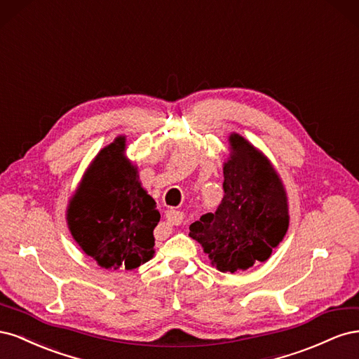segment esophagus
<instances>
[{"mask_svg": "<svg viewBox=\"0 0 359 359\" xmlns=\"http://www.w3.org/2000/svg\"><path fill=\"white\" fill-rule=\"evenodd\" d=\"M166 219L169 223L180 226L184 223V214L177 210H169V211H166Z\"/></svg>", "mask_w": 359, "mask_h": 359, "instance_id": "obj_1", "label": "esophagus"}]
</instances>
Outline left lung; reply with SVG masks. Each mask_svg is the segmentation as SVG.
<instances>
[{
	"label": "left lung",
	"instance_id": "8db88e82",
	"mask_svg": "<svg viewBox=\"0 0 359 359\" xmlns=\"http://www.w3.org/2000/svg\"><path fill=\"white\" fill-rule=\"evenodd\" d=\"M229 140L233 154L224 163L222 203L189 233L223 273L264 262L289 226L286 193L273 166L240 135Z\"/></svg>",
	"mask_w": 359,
	"mask_h": 359
}]
</instances>
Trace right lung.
<instances>
[{
  "label": "right lung",
  "mask_w": 359,
  "mask_h": 359,
  "mask_svg": "<svg viewBox=\"0 0 359 359\" xmlns=\"http://www.w3.org/2000/svg\"><path fill=\"white\" fill-rule=\"evenodd\" d=\"M126 139L103 148L85 173L67 210L69 227L100 266L133 269L154 255L160 212L124 157Z\"/></svg>",
  "instance_id": "obj_1"
}]
</instances>
